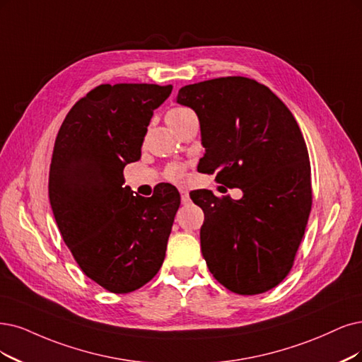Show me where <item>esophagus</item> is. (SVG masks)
<instances>
[{"instance_id": "obj_1", "label": "esophagus", "mask_w": 362, "mask_h": 362, "mask_svg": "<svg viewBox=\"0 0 362 362\" xmlns=\"http://www.w3.org/2000/svg\"><path fill=\"white\" fill-rule=\"evenodd\" d=\"M180 198H182V203H183V204H188V203L191 202L189 192L186 191V189H180Z\"/></svg>"}]
</instances>
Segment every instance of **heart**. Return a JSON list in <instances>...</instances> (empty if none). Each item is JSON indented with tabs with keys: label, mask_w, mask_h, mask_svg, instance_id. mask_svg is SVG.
Instances as JSON below:
<instances>
[{
	"label": "heart",
	"mask_w": 362,
	"mask_h": 362,
	"mask_svg": "<svg viewBox=\"0 0 362 362\" xmlns=\"http://www.w3.org/2000/svg\"><path fill=\"white\" fill-rule=\"evenodd\" d=\"M188 115H192V112L189 109H185V107H174V109H171L167 113L165 119H167L168 124H173V122H176V120H179L185 116H188ZM165 176L171 182H182L183 177H185V170L179 164H173L167 168Z\"/></svg>",
	"instance_id": "obj_1"
}]
</instances>
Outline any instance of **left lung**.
Here are the masks:
<instances>
[{
	"label": "left lung",
	"mask_w": 362,
	"mask_h": 362,
	"mask_svg": "<svg viewBox=\"0 0 362 362\" xmlns=\"http://www.w3.org/2000/svg\"><path fill=\"white\" fill-rule=\"evenodd\" d=\"M176 103L198 116L206 147L198 167L243 191L240 199L191 197L207 213L199 240L210 273L240 296L274 288L291 270L312 209L297 120L269 88L240 76L183 86Z\"/></svg>",
	"instance_id": "1"
}]
</instances>
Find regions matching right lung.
Masks as SVG:
<instances>
[{
	"mask_svg": "<svg viewBox=\"0 0 362 362\" xmlns=\"http://www.w3.org/2000/svg\"><path fill=\"white\" fill-rule=\"evenodd\" d=\"M171 89L100 85L73 105L53 147L49 199L61 235L82 272L115 293L136 291L158 273L180 206L168 183L144 198L124 179Z\"/></svg>",
	"mask_w": 362,
	"mask_h": 362,
	"instance_id": "1",
	"label": "right lung"
}]
</instances>
